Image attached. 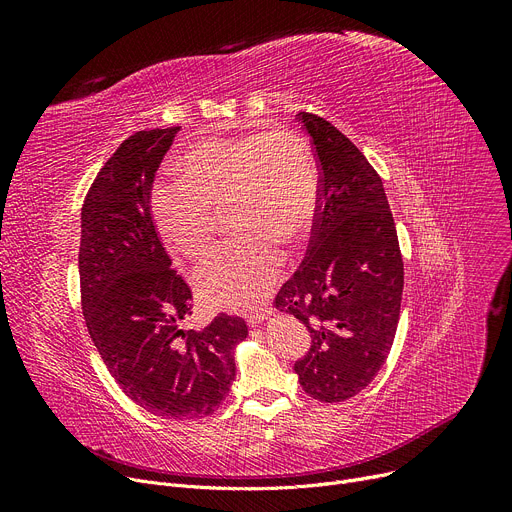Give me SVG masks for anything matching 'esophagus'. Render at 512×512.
Wrapping results in <instances>:
<instances>
[{
	"mask_svg": "<svg viewBox=\"0 0 512 512\" xmlns=\"http://www.w3.org/2000/svg\"><path fill=\"white\" fill-rule=\"evenodd\" d=\"M270 315H272V309H261V311H257V313H253V315L247 317V324H249L251 328H255V326L263 324L265 319H270Z\"/></svg>",
	"mask_w": 512,
	"mask_h": 512,
	"instance_id": "esophagus-1",
	"label": "esophagus"
}]
</instances>
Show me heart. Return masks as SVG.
<instances>
[{"label":"heart","mask_w":512,"mask_h":512,"mask_svg":"<svg viewBox=\"0 0 512 512\" xmlns=\"http://www.w3.org/2000/svg\"><path fill=\"white\" fill-rule=\"evenodd\" d=\"M178 172L182 180L151 191L157 232L199 259L211 247L213 211L228 205L238 232L199 267L197 292L218 309L257 307L282 276V240H301L315 222L319 176L309 145L288 130L203 139L184 149Z\"/></svg>","instance_id":"b5f03b06"}]
</instances>
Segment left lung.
Instances as JSON below:
<instances>
[{"label": "left lung", "instance_id": "1", "mask_svg": "<svg viewBox=\"0 0 512 512\" xmlns=\"http://www.w3.org/2000/svg\"><path fill=\"white\" fill-rule=\"evenodd\" d=\"M319 161V209L305 261L280 288L276 309L311 334L294 363L303 390L321 402L359 394L394 342L402 257L382 178L328 120L301 112Z\"/></svg>", "mask_w": 512, "mask_h": 512}]
</instances>
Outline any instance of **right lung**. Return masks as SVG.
<instances>
[{"label":"right lung","mask_w":512,"mask_h":512,"mask_svg":"<svg viewBox=\"0 0 512 512\" xmlns=\"http://www.w3.org/2000/svg\"><path fill=\"white\" fill-rule=\"evenodd\" d=\"M180 126L128 137L91 184L80 213L78 274L93 344L122 392L145 411L193 421L222 405L245 319L220 313L184 330L193 294L172 270L151 215V186Z\"/></svg>","instance_id":"obj_1"}]
</instances>
